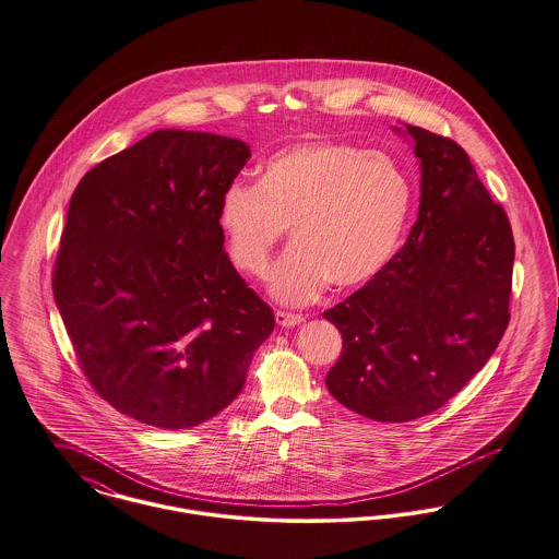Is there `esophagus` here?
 Masks as SVG:
<instances>
[{
    "mask_svg": "<svg viewBox=\"0 0 559 559\" xmlns=\"http://www.w3.org/2000/svg\"><path fill=\"white\" fill-rule=\"evenodd\" d=\"M275 322H277L280 326H297V324L304 322V316H301V313H293V311H282V309H277V311H275Z\"/></svg>",
    "mask_w": 559,
    "mask_h": 559,
    "instance_id": "esophagus-1",
    "label": "esophagus"
}]
</instances>
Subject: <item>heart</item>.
I'll return each mask as SVG.
<instances>
[{"instance_id": "obj_1", "label": "heart", "mask_w": 559, "mask_h": 559, "mask_svg": "<svg viewBox=\"0 0 559 559\" xmlns=\"http://www.w3.org/2000/svg\"><path fill=\"white\" fill-rule=\"evenodd\" d=\"M412 186L389 153L309 141L273 153L255 183H230L217 224L239 271L260 277L290 226L293 248L271 271L284 304L362 286L391 260L406 226Z\"/></svg>"}]
</instances>
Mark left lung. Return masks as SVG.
Instances as JSON below:
<instances>
[{
	"label": "left lung",
	"instance_id": "1",
	"mask_svg": "<svg viewBox=\"0 0 559 559\" xmlns=\"http://www.w3.org/2000/svg\"><path fill=\"white\" fill-rule=\"evenodd\" d=\"M406 132L420 159L418 217L380 273L324 311L344 337L326 386L380 423L444 406L485 367L510 322L507 211L455 141L416 126Z\"/></svg>",
	"mask_w": 559,
	"mask_h": 559
}]
</instances>
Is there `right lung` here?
I'll use <instances>...</instances> for the list:
<instances>
[{
    "instance_id": "obj_1",
    "label": "right lung",
    "mask_w": 559,
    "mask_h": 559,
    "mask_svg": "<svg viewBox=\"0 0 559 559\" xmlns=\"http://www.w3.org/2000/svg\"><path fill=\"white\" fill-rule=\"evenodd\" d=\"M250 153L157 130L94 166L70 199L55 304L96 393L145 425L190 429L222 412L275 326L217 224Z\"/></svg>"
}]
</instances>
